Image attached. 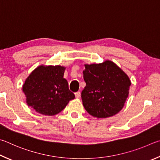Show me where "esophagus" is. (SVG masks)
Listing matches in <instances>:
<instances>
[{
	"label": "esophagus",
	"mask_w": 160,
	"mask_h": 160,
	"mask_svg": "<svg viewBox=\"0 0 160 160\" xmlns=\"http://www.w3.org/2000/svg\"><path fill=\"white\" fill-rule=\"evenodd\" d=\"M80 96H81V93L79 91H78V92H77V93H75V97L77 98H78L80 97Z\"/></svg>",
	"instance_id": "34e87169"
}]
</instances>
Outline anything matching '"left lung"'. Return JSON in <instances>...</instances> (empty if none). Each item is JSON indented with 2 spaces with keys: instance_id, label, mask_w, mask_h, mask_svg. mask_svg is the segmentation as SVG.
Masks as SVG:
<instances>
[{
  "instance_id": "obj_1",
  "label": "left lung",
  "mask_w": 160,
  "mask_h": 160,
  "mask_svg": "<svg viewBox=\"0 0 160 160\" xmlns=\"http://www.w3.org/2000/svg\"><path fill=\"white\" fill-rule=\"evenodd\" d=\"M84 66L86 85L82 92L83 107L98 119L115 115L124 108L128 96L129 77L110 60Z\"/></svg>"
}]
</instances>
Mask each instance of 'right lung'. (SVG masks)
I'll use <instances>...</instances> for the list:
<instances>
[{"instance_id":"add662e5","label":"right lung","mask_w":160,"mask_h":160,"mask_svg":"<svg viewBox=\"0 0 160 160\" xmlns=\"http://www.w3.org/2000/svg\"><path fill=\"white\" fill-rule=\"evenodd\" d=\"M65 69L60 65L42 64L33 70L22 86L27 105L47 116L55 115L63 110L75 98L63 77Z\"/></svg>"}]
</instances>
